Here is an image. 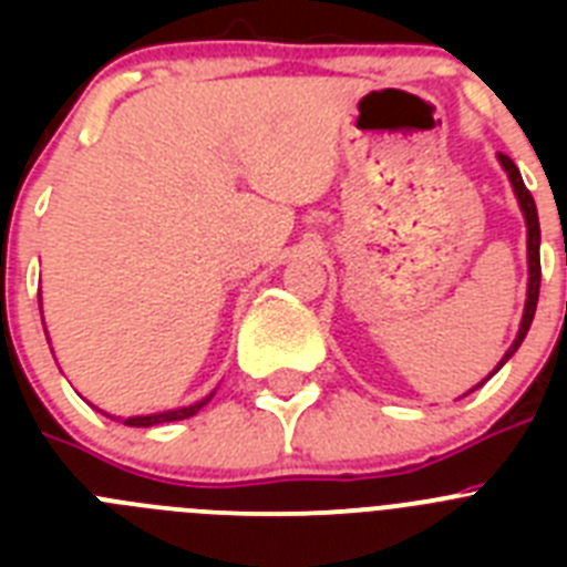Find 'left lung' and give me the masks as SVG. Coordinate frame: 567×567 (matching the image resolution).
Wrapping results in <instances>:
<instances>
[{
	"instance_id": "1",
	"label": "left lung",
	"mask_w": 567,
	"mask_h": 567,
	"mask_svg": "<svg viewBox=\"0 0 567 567\" xmlns=\"http://www.w3.org/2000/svg\"><path fill=\"white\" fill-rule=\"evenodd\" d=\"M497 158H499V164H503L505 173H508V182H511V187H514V195H517L519 209H523L525 229H528V298H525V309H523V320H519L517 338H514V343L508 346V352L503 354V360H499V365H497V369H503V365L508 363L511 358H514V352L519 349V343L525 340V334H528L530 320H534V312H537L539 278H543V269H539V218H537V204H534V195L525 189L523 175H519L517 164L511 162L508 155H503V153H499ZM497 369H494V372H497ZM494 372H491V374H494ZM491 374H488V378H491ZM488 378H485V380H488ZM485 380H483V383H485ZM483 383H477V385H483ZM477 385H474V389H477ZM474 389H471V392H474Z\"/></svg>"
}]
</instances>
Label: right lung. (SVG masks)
Returning <instances> with one entry per match:
<instances>
[{"label": "right lung", "instance_id": "add662e5", "mask_svg": "<svg viewBox=\"0 0 567 567\" xmlns=\"http://www.w3.org/2000/svg\"><path fill=\"white\" fill-rule=\"evenodd\" d=\"M215 394V392H213ZM213 394H207L204 400H198V403L193 405H184V409H169V412H158V414H138V417H127L124 420V425H135V429H150V425H158V423H173V420H187L193 417V414H198L204 409V405L213 400ZM110 417V414H107ZM113 420H122V417H113Z\"/></svg>", "mask_w": 567, "mask_h": 567}]
</instances>
